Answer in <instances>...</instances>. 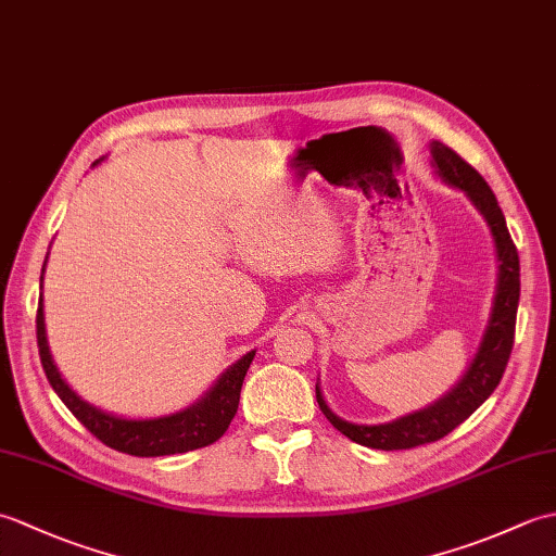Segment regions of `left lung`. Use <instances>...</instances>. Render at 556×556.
<instances>
[{
	"instance_id": "8db88e82",
	"label": "left lung",
	"mask_w": 556,
	"mask_h": 556,
	"mask_svg": "<svg viewBox=\"0 0 556 556\" xmlns=\"http://www.w3.org/2000/svg\"><path fill=\"white\" fill-rule=\"evenodd\" d=\"M430 155L432 167L440 174V179L448 186L460 188L488 222L500 263L497 291H494L490 323L485 327V334H482L476 358L470 361L466 375L460 377V382L452 392L444 394L440 401H434L428 408L408 413V416L384 425H356L334 416L320 392V384H315V396L317 404H320V410L341 434H346L356 444L384 448V452L437 442L454 428H458L497 389L514 349L516 311L518 296H521V265H518V251L511 241L509 229H506L502 207L488 181L464 157L456 155L452 148H446L440 140H432Z\"/></svg>"
}]
</instances>
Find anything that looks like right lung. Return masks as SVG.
I'll use <instances>...</instances> for the list:
<instances>
[{
    "label": "right lung",
    "instance_id": "obj_1",
    "mask_svg": "<svg viewBox=\"0 0 556 556\" xmlns=\"http://www.w3.org/2000/svg\"><path fill=\"white\" fill-rule=\"evenodd\" d=\"M96 164H100V160ZM96 164H92V167H96ZM42 271H45V265H42ZM35 327H38V349H40L42 370L56 392V396L64 401V406L74 413V416L86 425V428L96 434L102 444H108L116 448V452L131 454V456L184 454V452H193V448L217 442L219 437L227 432L229 422L236 416L243 377L255 358V351H248L245 356L236 361L227 372H222V377L212 384L210 392L200 401H195L193 406L169 413V416L134 420V418L112 416V413L100 410L98 406L83 401L74 389L66 384L64 377L59 375L56 365L52 361L50 346H47L42 296L38 303Z\"/></svg>",
    "mask_w": 556,
    "mask_h": 556
}]
</instances>
